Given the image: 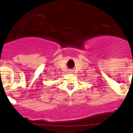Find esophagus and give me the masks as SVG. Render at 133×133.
I'll return each instance as SVG.
<instances>
[{
    "instance_id": "esophagus-1",
    "label": "esophagus",
    "mask_w": 133,
    "mask_h": 133,
    "mask_svg": "<svg viewBox=\"0 0 133 133\" xmlns=\"http://www.w3.org/2000/svg\"><path fill=\"white\" fill-rule=\"evenodd\" d=\"M70 72H73V71L72 70H70Z\"/></svg>"
}]
</instances>
